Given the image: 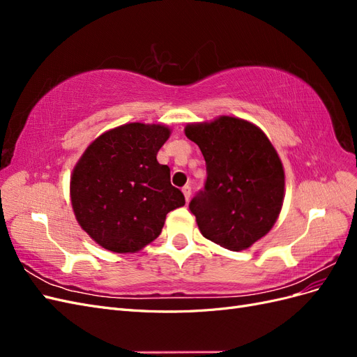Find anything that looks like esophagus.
I'll return each mask as SVG.
<instances>
[{"label":"esophagus","mask_w":357,"mask_h":357,"mask_svg":"<svg viewBox=\"0 0 357 357\" xmlns=\"http://www.w3.org/2000/svg\"><path fill=\"white\" fill-rule=\"evenodd\" d=\"M183 195H185V199H186V202H189V199H190V195H192V189H190V186L189 185H186V186H183Z\"/></svg>","instance_id":"esophagus-1"}]
</instances>
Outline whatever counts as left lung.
<instances>
[{"mask_svg": "<svg viewBox=\"0 0 357 357\" xmlns=\"http://www.w3.org/2000/svg\"><path fill=\"white\" fill-rule=\"evenodd\" d=\"M185 134L207 165L204 190L189 204L205 238L245 250L274 226L284 199V169L256 125L231 116L192 123Z\"/></svg>", "mask_w": 357, "mask_h": 357, "instance_id": "left-lung-1", "label": "left lung"}]
</instances>
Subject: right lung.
Masks as SVG:
<instances>
[{"mask_svg":"<svg viewBox=\"0 0 357 357\" xmlns=\"http://www.w3.org/2000/svg\"><path fill=\"white\" fill-rule=\"evenodd\" d=\"M165 125L126 123L100 135L71 176V204L91 238L114 253H134L156 240L171 210L185 205L156 155Z\"/></svg>","mask_w":357,"mask_h":357,"instance_id":"right-lung-1","label":"right lung"}]
</instances>
